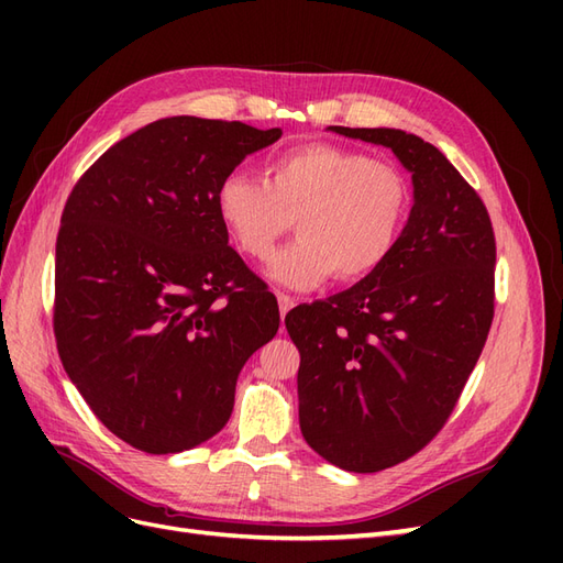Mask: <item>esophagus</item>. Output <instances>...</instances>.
Wrapping results in <instances>:
<instances>
[{
    "label": "esophagus",
    "mask_w": 563,
    "mask_h": 563,
    "mask_svg": "<svg viewBox=\"0 0 563 563\" xmlns=\"http://www.w3.org/2000/svg\"><path fill=\"white\" fill-rule=\"evenodd\" d=\"M277 302H279V314H282V321H284L286 312L294 308V305H296V300H294L291 296H286V294H277Z\"/></svg>",
    "instance_id": "34e87169"
}]
</instances>
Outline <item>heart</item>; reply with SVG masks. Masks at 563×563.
Returning <instances> with one entry per match:
<instances>
[{"mask_svg":"<svg viewBox=\"0 0 563 563\" xmlns=\"http://www.w3.org/2000/svg\"><path fill=\"white\" fill-rule=\"evenodd\" d=\"M408 209L411 190L395 164L333 143L282 152L265 178L236 168L216 190L220 223L251 258L267 261L298 218L300 236L265 267L294 291L378 272L401 242Z\"/></svg>","mask_w":563,"mask_h":563,"instance_id":"obj_1","label":"heart"}]
</instances>
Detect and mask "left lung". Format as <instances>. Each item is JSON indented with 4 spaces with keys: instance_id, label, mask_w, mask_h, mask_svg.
<instances>
[{
    "instance_id": "8db88e82",
    "label": "left lung",
    "mask_w": 563,
    "mask_h": 563,
    "mask_svg": "<svg viewBox=\"0 0 563 563\" xmlns=\"http://www.w3.org/2000/svg\"><path fill=\"white\" fill-rule=\"evenodd\" d=\"M329 131L395 152L411 174L401 242L373 275L284 323L300 352V432L347 472H380L441 430L493 321L496 236L467 180L401 129Z\"/></svg>"
}]
</instances>
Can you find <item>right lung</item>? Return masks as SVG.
I'll use <instances>...</instances> for the list:
<instances>
[{"label": "right lung", "mask_w": 563, "mask_h": 563, "mask_svg": "<svg viewBox=\"0 0 563 563\" xmlns=\"http://www.w3.org/2000/svg\"><path fill=\"white\" fill-rule=\"evenodd\" d=\"M279 139L242 122L159 119L114 143L67 197L58 354L96 418L133 449L180 453L223 430L240 371L279 329L277 298L216 213L223 176Z\"/></svg>", "instance_id": "1"}]
</instances>
